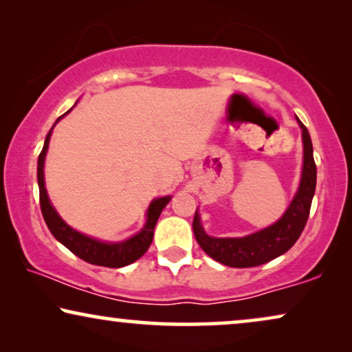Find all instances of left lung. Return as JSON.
<instances>
[{
    "mask_svg": "<svg viewBox=\"0 0 352 352\" xmlns=\"http://www.w3.org/2000/svg\"><path fill=\"white\" fill-rule=\"evenodd\" d=\"M305 146V163L300 189L288 206L285 214L276 224L240 239H218L205 234L199 214L194 216V235L201 250L221 264L230 267H253L269 263L271 259L288 252L305 229L309 218L312 197L316 192L317 168L312 155V142L307 128L300 122Z\"/></svg>",
    "mask_w": 352,
    "mask_h": 352,
    "instance_id": "8db88e82",
    "label": "left lung"
}]
</instances>
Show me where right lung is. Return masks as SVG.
<instances>
[{"mask_svg":"<svg viewBox=\"0 0 352 352\" xmlns=\"http://www.w3.org/2000/svg\"><path fill=\"white\" fill-rule=\"evenodd\" d=\"M69 113V112H67ZM64 117V115H62ZM57 118V122L62 118ZM51 131L47 133L45 146L38 157V186H40V205L43 218L46 221V226L50 228L51 234L59 240L62 245H65L72 253L83 259V261L94 264V266H105V267H123L128 266L142 256L151 247L153 239V229L160 216L162 210L165 208L171 197H162V199L153 200L147 211V223L144 226L141 232L134 235V237L124 240L120 243H105L99 240L91 239L88 235H83L67 226L60 216L56 213L52 208L50 199H47V192L45 187V175H43V166H45V157L50 146Z\"/></svg>","mask_w":352,"mask_h":352,"instance_id":"obj_1","label":"right lung"}]
</instances>
